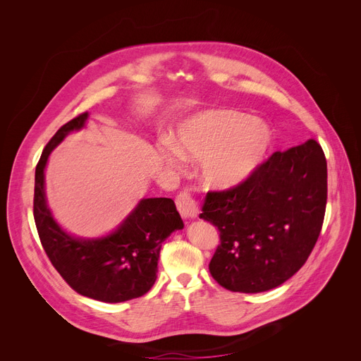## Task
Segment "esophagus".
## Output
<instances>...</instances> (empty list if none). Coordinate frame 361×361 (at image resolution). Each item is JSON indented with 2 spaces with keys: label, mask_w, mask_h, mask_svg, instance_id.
I'll return each mask as SVG.
<instances>
[{
  "label": "esophagus",
  "mask_w": 361,
  "mask_h": 361,
  "mask_svg": "<svg viewBox=\"0 0 361 361\" xmlns=\"http://www.w3.org/2000/svg\"><path fill=\"white\" fill-rule=\"evenodd\" d=\"M176 204L178 212L184 216V218H196L199 215V206L196 199L193 197V195L190 193L188 188H184L181 190L176 199Z\"/></svg>",
  "instance_id": "obj_1"
}]
</instances>
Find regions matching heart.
I'll return each instance as SVG.
<instances>
[{
  "label": "heart",
  "mask_w": 361,
  "mask_h": 361,
  "mask_svg": "<svg viewBox=\"0 0 361 361\" xmlns=\"http://www.w3.org/2000/svg\"><path fill=\"white\" fill-rule=\"evenodd\" d=\"M271 142V130L263 121L235 109L211 108L181 121L173 145H159L158 154L169 165H177L180 155L203 161L206 183L230 188L255 173L267 158Z\"/></svg>",
  "instance_id": "1"
}]
</instances>
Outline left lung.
Listing matches in <instances>:
<instances>
[{"label": "left lung", "mask_w": 361, "mask_h": 361, "mask_svg": "<svg viewBox=\"0 0 361 361\" xmlns=\"http://www.w3.org/2000/svg\"><path fill=\"white\" fill-rule=\"evenodd\" d=\"M326 199V158L313 139L275 152L231 188L207 192L199 218L219 230L209 263L214 279L250 294L290 279L319 238Z\"/></svg>", "instance_id": "left-lung-1"}]
</instances>
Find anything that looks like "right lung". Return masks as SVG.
I'll return each instance as SVG.
<instances>
[{
    "label": "right lung",
    "instance_id": "obj_1",
    "mask_svg": "<svg viewBox=\"0 0 361 361\" xmlns=\"http://www.w3.org/2000/svg\"><path fill=\"white\" fill-rule=\"evenodd\" d=\"M86 120L87 112L74 117L47 143L35 171L33 216L52 267L75 293L104 302H121L152 288L161 245L184 224L173 199L155 197L140 200L118 230L104 238H74L60 228L47 206L44 169L51 150Z\"/></svg>",
    "mask_w": 361,
    "mask_h": 361
}]
</instances>
